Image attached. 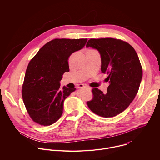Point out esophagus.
<instances>
[{
    "label": "esophagus",
    "instance_id": "34e87169",
    "mask_svg": "<svg viewBox=\"0 0 160 160\" xmlns=\"http://www.w3.org/2000/svg\"><path fill=\"white\" fill-rule=\"evenodd\" d=\"M78 88H79V89H82V88H86V89H88L89 90H90V89H91V88H88V87H86V86H84L83 84H80V85L79 86Z\"/></svg>",
    "mask_w": 160,
    "mask_h": 160
}]
</instances>
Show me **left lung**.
<instances>
[{"label": "left lung", "instance_id": "left-lung-1", "mask_svg": "<svg viewBox=\"0 0 160 160\" xmlns=\"http://www.w3.org/2000/svg\"><path fill=\"white\" fill-rule=\"evenodd\" d=\"M86 47L98 51L103 73L108 75L107 92L92 90L94 97L87 104L97 115L110 118L123 112L134 100L142 78L138 55L128 43L112 38L90 39Z\"/></svg>", "mask_w": 160, "mask_h": 160}]
</instances>
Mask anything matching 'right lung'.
Wrapping results in <instances>:
<instances>
[{
	"instance_id": "obj_1",
	"label": "right lung",
	"mask_w": 160,
	"mask_h": 160,
	"mask_svg": "<svg viewBox=\"0 0 160 160\" xmlns=\"http://www.w3.org/2000/svg\"><path fill=\"white\" fill-rule=\"evenodd\" d=\"M88 39H55L42 47L26 69L22 96L26 110L34 122L50 125L63 113L65 100L76 90L60 81L69 71L68 58L85 46Z\"/></svg>"
}]
</instances>
